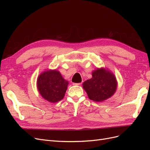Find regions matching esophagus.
Masks as SVG:
<instances>
[{"instance_id": "esophagus-1", "label": "esophagus", "mask_w": 150, "mask_h": 150, "mask_svg": "<svg viewBox=\"0 0 150 150\" xmlns=\"http://www.w3.org/2000/svg\"><path fill=\"white\" fill-rule=\"evenodd\" d=\"M73 85H75V86H81V83H73Z\"/></svg>"}]
</instances>
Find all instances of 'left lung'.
<instances>
[{
	"label": "left lung",
	"mask_w": 150,
	"mask_h": 150,
	"mask_svg": "<svg viewBox=\"0 0 150 150\" xmlns=\"http://www.w3.org/2000/svg\"><path fill=\"white\" fill-rule=\"evenodd\" d=\"M116 76L106 68H97L92 72V78L85 81L83 88L88 98L96 102H103L111 98L116 91Z\"/></svg>",
	"instance_id": "1"
}]
</instances>
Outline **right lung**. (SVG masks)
<instances>
[{
    "label": "right lung",
    "instance_id": "add662e5",
    "mask_svg": "<svg viewBox=\"0 0 150 150\" xmlns=\"http://www.w3.org/2000/svg\"><path fill=\"white\" fill-rule=\"evenodd\" d=\"M69 82L56 69H47L40 73L37 79L38 90L46 101L55 103L64 98Z\"/></svg>",
    "mask_w": 150,
    "mask_h": 150
}]
</instances>
